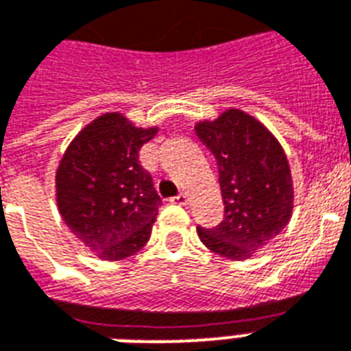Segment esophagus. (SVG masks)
Here are the masks:
<instances>
[{
    "label": "esophagus",
    "mask_w": 351,
    "mask_h": 351,
    "mask_svg": "<svg viewBox=\"0 0 351 351\" xmlns=\"http://www.w3.org/2000/svg\"><path fill=\"white\" fill-rule=\"evenodd\" d=\"M169 202H173V204H187V195L186 193H180V195H176V197H173V199L169 200Z\"/></svg>",
    "instance_id": "esophagus-1"
}]
</instances>
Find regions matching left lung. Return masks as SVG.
Returning <instances> with one entry per match:
<instances>
[{"label":"left lung","mask_w":351,"mask_h":351,"mask_svg":"<svg viewBox=\"0 0 351 351\" xmlns=\"http://www.w3.org/2000/svg\"><path fill=\"white\" fill-rule=\"evenodd\" d=\"M195 132L215 156L224 204L215 228L197 226L200 241L224 258H250L291 219L294 191L287 156L263 123L237 108L199 121Z\"/></svg>","instance_id":"obj_1"}]
</instances>
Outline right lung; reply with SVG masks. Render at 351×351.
I'll list each match as a JSON object with an SVG mask.
<instances>
[{"instance_id": "1", "label": "right lung", "mask_w": 351, "mask_h": 351, "mask_svg": "<svg viewBox=\"0 0 351 351\" xmlns=\"http://www.w3.org/2000/svg\"><path fill=\"white\" fill-rule=\"evenodd\" d=\"M158 127H134L108 112L82 128L55 176L64 223L101 259L117 261L145 247L162 199L140 165V149Z\"/></svg>"}]
</instances>
